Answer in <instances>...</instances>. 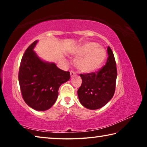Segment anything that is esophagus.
<instances>
[{"instance_id": "1", "label": "esophagus", "mask_w": 147, "mask_h": 147, "mask_svg": "<svg viewBox=\"0 0 147 147\" xmlns=\"http://www.w3.org/2000/svg\"><path fill=\"white\" fill-rule=\"evenodd\" d=\"M70 74H71V77H73V76H75V73H74V71H70Z\"/></svg>"}]
</instances>
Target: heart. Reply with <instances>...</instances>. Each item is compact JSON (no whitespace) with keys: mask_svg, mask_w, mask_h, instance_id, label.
Wrapping results in <instances>:
<instances>
[{"mask_svg":"<svg viewBox=\"0 0 147 147\" xmlns=\"http://www.w3.org/2000/svg\"><path fill=\"white\" fill-rule=\"evenodd\" d=\"M73 55L78 57L76 67L84 73H90L100 68L106 57V50L93 41L85 42L72 51Z\"/></svg>","mask_w":147,"mask_h":147,"instance_id":"heart-1","label":"heart"}]
</instances>
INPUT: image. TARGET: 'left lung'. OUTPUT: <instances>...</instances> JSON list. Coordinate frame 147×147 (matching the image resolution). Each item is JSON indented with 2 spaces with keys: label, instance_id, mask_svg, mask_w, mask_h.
Returning <instances> with one entry per match:
<instances>
[{
  "label": "left lung",
  "instance_id": "left-lung-1",
  "mask_svg": "<svg viewBox=\"0 0 147 147\" xmlns=\"http://www.w3.org/2000/svg\"><path fill=\"white\" fill-rule=\"evenodd\" d=\"M106 65L96 73L80 74L82 83L78 90L80 102L89 109H97L108 102L115 90L117 68L110 47Z\"/></svg>",
  "mask_w": 147,
  "mask_h": 147
}]
</instances>
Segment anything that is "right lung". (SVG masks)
I'll list each match as a JSON object with an SVG mask.
<instances>
[{
  "label": "right lung",
  "mask_w": 147,
  "mask_h": 147,
  "mask_svg": "<svg viewBox=\"0 0 147 147\" xmlns=\"http://www.w3.org/2000/svg\"><path fill=\"white\" fill-rule=\"evenodd\" d=\"M38 40L26 50L19 67V82L24 100L37 111H45L56 102L58 89L70 79V73L53 62L41 59L34 51Z\"/></svg>",
  "instance_id": "right-lung-1"
}]
</instances>
